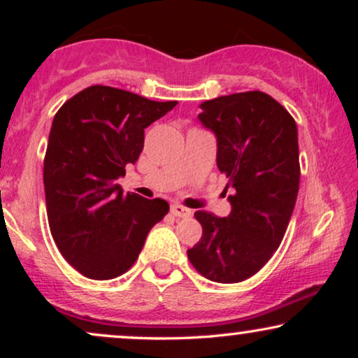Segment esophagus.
<instances>
[{
    "label": "esophagus",
    "instance_id": "1",
    "mask_svg": "<svg viewBox=\"0 0 358 358\" xmlns=\"http://www.w3.org/2000/svg\"><path fill=\"white\" fill-rule=\"evenodd\" d=\"M171 213H173L174 217H178V218H187V217H190V215H192V212H190L189 208H185L179 203L171 205Z\"/></svg>",
    "mask_w": 358,
    "mask_h": 358
}]
</instances>
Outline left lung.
Masks as SVG:
<instances>
[{
  "label": "left lung",
  "mask_w": 358,
  "mask_h": 358,
  "mask_svg": "<svg viewBox=\"0 0 358 358\" xmlns=\"http://www.w3.org/2000/svg\"><path fill=\"white\" fill-rule=\"evenodd\" d=\"M199 120L217 138V166L228 178L231 212H195L202 238L187 249L205 278L236 283L266 266L287 231L298 187V130L266 92L248 91L200 104Z\"/></svg>",
  "instance_id": "obj_1"
}]
</instances>
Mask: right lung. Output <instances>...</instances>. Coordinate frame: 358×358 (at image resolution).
<instances>
[{"label":"right lung","mask_w":358,"mask_h":358,"mask_svg":"<svg viewBox=\"0 0 358 358\" xmlns=\"http://www.w3.org/2000/svg\"><path fill=\"white\" fill-rule=\"evenodd\" d=\"M110 86H90L53 117L43 185L50 231L78 272L109 280L134 266L150 229L169 212L115 180L143 150L145 129L176 107Z\"/></svg>","instance_id":"add662e5"}]
</instances>
